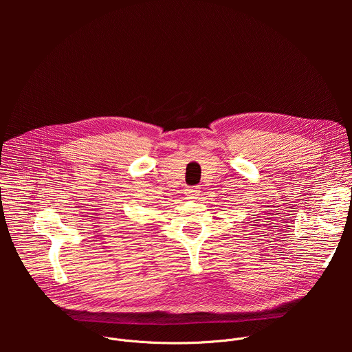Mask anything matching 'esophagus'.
<instances>
[{
	"label": "esophagus",
	"instance_id": "esophagus-1",
	"mask_svg": "<svg viewBox=\"0 0 352 352\" xmlns=\"http://www.w3.org/2000/svg\"><path fill=\"white\" fill-rule=\"evenodd\" d=\"M199 192H200V190H199V186H190V188L186 189L185 193H186V196H188L189 199H196V197L199 196Z\"/></svg>",
	"mask_w": 352,
	"mask_h": 352
}]
</instances>
